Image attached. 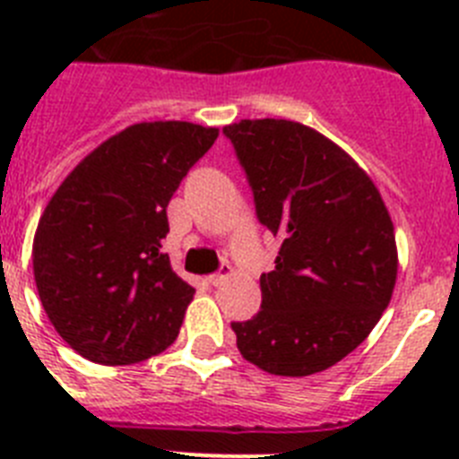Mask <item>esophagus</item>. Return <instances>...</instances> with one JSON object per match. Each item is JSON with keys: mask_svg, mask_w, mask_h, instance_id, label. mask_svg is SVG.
<instances>
[{"mask_svg": "<svg viewBox=\"0 0 459 459\" xmlns=\"http://www.w3.org/2000/svg\"><path fill=\"white\" fill-rule=\"evenodd\" d=\"M234 275V269L230 264H222L221 266V271H218V273H213V275H209V282L213 287H221L222 282H227V280L232 278Z\"/></svg>", "mask_w": 459, "mask_h": 459, "instance_id": "esophagus-1", "label": "esophagus"}]
</instances>
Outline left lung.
<instances>
[{
    "label": "left lung",
    "mask_w": 459,
    "mask_h": 459,
    "mask_svg": "<svg viewBox=\"0 0 459 459\" xmlns=\"http://www.w3.org/2000/svg\"><path fill=\"white\" fill-rule=\"evenodd\" d=\"M222 133L248 174L257 218L282 238L275 269L259 278L262 310L232 324L238 351L271 375L328 370L391 303V213L366 169L310 126L241 119Z\"/></svg>",
    "instance_id": "obj_1"
}]
</instances>
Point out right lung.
I'll list each match as a JSON object with an SVG mask.
<instances>
[{"mask_svg":"<svg viewBox=\"0 0 459 459\" xmlns=\"http://www.w3.org/2000/svg\"><path fill=\"white\" fill-rule=\"evenodd\" d=\"M218 128L142 121L100 142L48 202L31 246L40 303L84 359L133 366L177 340L195 290L160 241L168 204Z\"/></svg>","mask_w":459,"mask_h":459,"instance_id":"add662e5","label":"right lung"}]
</instances>
